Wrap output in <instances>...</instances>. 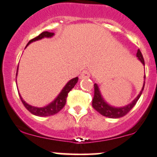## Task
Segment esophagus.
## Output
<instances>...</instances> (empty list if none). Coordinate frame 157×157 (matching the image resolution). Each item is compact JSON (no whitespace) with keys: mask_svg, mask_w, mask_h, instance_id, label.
Listing matches in <instances>:
<instances>
[{"mask_svg":"<svg viewBox=\"0 0 157 157\" xmlns=\"http://www.w3.org/2000/svg\"><path fill=\"white\" fill-rule=\"evenodd\" d=\"M90 76H91V75H90L89 71H87V70H84L80 76V79L82 80V79H85V78H89V77H90Z\"/></svg>","mask_w":157,"mask_h":157,"instance_id":"esophagus-1","label":"esophagus"}]
</instances>
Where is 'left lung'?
<instances>
[{
    "label": "left lung",
    "instance_id": "left-lung-1",
    "mask_svg": "<svg viewBox=\"0 0 157 157\" xmlns=\"http://www.w3.org/2000/svg\"><path fill=\"white\" fill-rule=\"evenodd\" d=\"M136 57L142 63V65L145 66V61H144L143 56H142L140 49H138L137 52H136ZM145 75H144L143 86H142V90L140 91V94L137 95V97L132 102H130V103L125 106H122V107H115V106L111 105L110 104L108 103L105 100V99L103 98V97H102L98 85L97 83H94V96L92 100L93 108L97 111H98L100 114H102L104 117H106L117 119L122 117H124L136 105V102L138 101L140 96L142 95V93L144 89V86H145Z\"/></svg>",
    "mask_w": 157,
    "mask_h": 157
}]
</instances>
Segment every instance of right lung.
I'll return each mask as SVG.
<instances>
[{
  "instance_id": "right-lung-1",
  "label": "right lung",
  "mask_w": 157,
  "mask_h": 157,
  "mask_svg": "<svg viewBox=\"0 0 157 157\" xmlns=\"http://www.w3.org/2000/svg\"><path fill=\"white\" fill-rule=\"evenodd\" d=\"M55 35V34L52 33V32H44L39 35L37 37H35L34 39L31 40L28 43L27 46L29 45L32 43L35 42V41L37 40H40L45 38H51V37H53ZM17 71H18V66H17V74H16V77L17 76ZM77 81H78V77H75V78L71 79L66 84V86L63 88V89L61 90V91L57 95V97L53 100V101L50 102L49 104H48L47 105H45L44 107H35V106H32L29 104L26 103L24 100H23L22 97L21 95L19 94L20 98H21V101H22L23 104L24 105L26 109L28 110L29 111H30L32 114L35 115V116H38V117H48V116H52V115H55L57 113H58L59 111H60L64 107L65 104H66V98H67L68 94L71 91V89L75 87V85L77 84ZM16 84H17V79H16ZM18 91V90H17Z\"/></svg>"
}]
</instances>
